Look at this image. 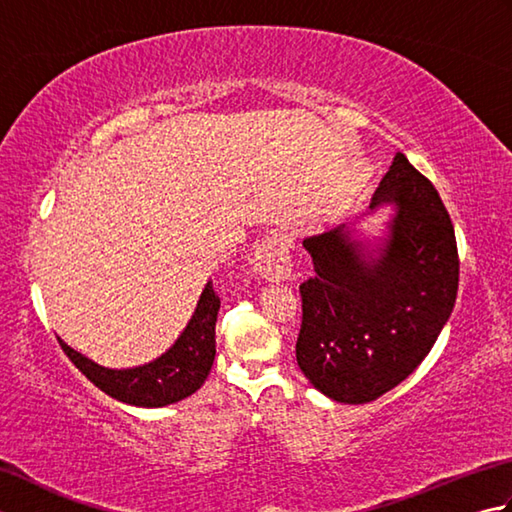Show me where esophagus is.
<instances>
[{
  "label": "esophagus",
  "mask_w": 512,
  "mask_h": 512,
  "mask_svg": "<svg viewBox=\"0 0 512 512\" xmlns=\"http://www.w3.org/2000/svg\"><path fill=\"white\" fill-rule=\"evenodd\" d=\"M290 246L288 239L275 233L257 244L253 255L255 273L268 281H284L290 277Z\"/></svg>",
  "instance_id": "34e87169"
}]
</instances>
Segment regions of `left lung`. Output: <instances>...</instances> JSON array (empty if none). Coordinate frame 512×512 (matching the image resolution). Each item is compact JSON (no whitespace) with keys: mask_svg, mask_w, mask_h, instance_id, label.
<instances>
[{"mask_svg":"<svg viewBox=\"0 0 512 512\" xmlns=\"http://www.w3.org/2000/svg\"><path fill=\"white\" fill-rule=\"evenodd\" d=\"M380 204H396V215L372 250L347 224L303 239L314 275L299 286L297 363L321 394L347 405L400 385L431 352L458 297L451 217L400 151L369 209Z\"/></svg>","mask_w":512,"mask_h":512,"instance_id":"obj_1","label":"left lung"}]
</instances>
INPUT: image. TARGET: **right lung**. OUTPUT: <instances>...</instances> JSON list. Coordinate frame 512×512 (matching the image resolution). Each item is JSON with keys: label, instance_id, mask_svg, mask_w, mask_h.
Returning <instances> with one entry per match:
<instances>
[{"label": "right lung", "instance_id": "obj_1", "mask_svg": "<svg viewBox=\"0 0 512 512\" xmlns=\"http://www.w3.org/2000/svg\"><path fill=\"white\" fill-rule=\"evenodd\" d=\"M217 310H220V297L215 295L209 281L178 341L156 361L129 369L103 367L81 352L72 350L59 336L57 339L76 369L107 396L134 407H165L191 396L209 376L215 361Z\"/></svg>", "mask_w": 512, "mask_h": 512}]
</instances>
